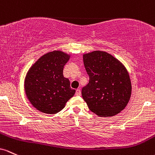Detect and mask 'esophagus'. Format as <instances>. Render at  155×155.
Wrapping results in <instances>:
<instances>
[{"label": "esophagus", "mask_w": 155, "mask_h": 155, "mask_svg": "<svg viewBox=\"0 0 155 155\" xmlns=\"http://www.w3.org/2000/svg\"><path fill=\"white\" fill-rule=\"evenodd\" d=\"M76 95H77V96H81V90L80 89H77L76 90V94H75Z\"/></svg>", "instance_id": "34e87169"}]
</instances>
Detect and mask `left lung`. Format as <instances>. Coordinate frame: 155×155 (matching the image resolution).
<instances>
[{"mask_svg": "<svg viewBox=\"0 0 155 155\" xmlns=\"http://www.w3.org/2000/svg\"><path fill=\"white\" fill-rule=\"evenodd\" d=\"M83 63L89 83L82 88L88 108L100 117L119 114L127 105L132 93L130 74L114 55L94 50L83 54Z\"/></svg>", "mask_w": 155, "mask_h": 155, "instance_id": "1", "label": "left lung"}]
</instances>
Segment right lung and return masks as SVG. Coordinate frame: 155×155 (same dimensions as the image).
<instances>
[{
  "instance_id": "1",
  "label": "right lung",
  "mask_w": 155,
  "mask_h": 155,
  "mask_svg": "<svg viewBox=\"0 0 155 155\" xmlns=\"http://www.w3.org/2000/svg\"><path fill=\"white\" fill-rule=\"evenodd\" d=\"M71 55L53 50L41 55L26 73L24 88L28 100L36 110L55 114L63 110L75 90L64 78V67Z\"/></svg>"
}]
</instances>
